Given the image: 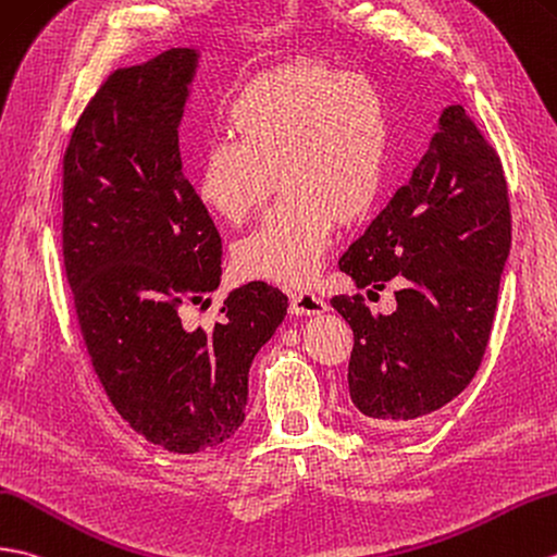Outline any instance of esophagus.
Listing matches in <instances>:
<instances>
[{
    "mask_svg": "<svg viewBox=\"0 0 557 557\" xmlns=\"http://www.w3.org/2000/svg\"><path fill=\"white\" fill-rule=\"evenodd\" d=\"M289 310L292 315H322L327 310V304L310 292H294Z\"/></svg>",
    "mask_w": 557,
    "mask_h": 557,
    "instance_id": "esophagus-1",
    "label": "esophagus"
}]
</instances>
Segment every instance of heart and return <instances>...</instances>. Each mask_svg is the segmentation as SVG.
I'll return each instance as SVG.
<instances>
[{"mask_svg":"<svg viewBox=\"0 0 557 557\" xmlns=\"http://www.w3.org/2000/svg\"><path fill=\"white\" fill-rule=\"evenodd\" d=\"M227 141H211L194 197L225 225H242L277 183L280 201L237 242L242 277L306 287L320 273L337 223L363 220L389 161V113L366 75L289 61L244 83L227 101Z\"/></svg>","mask_w":557,"mask_h":557,"instance_id":"1","label":"heart"}]
</instances>
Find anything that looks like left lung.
Segmentation results:
<instances>
[{"label":"left lung","mask_w":557,"mask_h":557,"mask_svg":"<svg viewBox=\"0 0 557 557\" xmlns=\"http://www.w3.org/2000/svg\"><path fill=\"white\" fill-rule=\"evenodd\" d=\"M510 253L503 165L460 103L438 115L430 149L386 209L339 258L358 289L394 280L396 310L334 296L354 330L348 394L380 426L444 408L480 370Z\"/></svg>","instance_id":"left-lung-1"}]
</instances>
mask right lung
I'll use <instances>...</instances> for the list:
<instances>
[{
  "label": "right lung",
  "mask_w": 557,
  "mask_h": 557,
  "mask_svg": "<svg viewBox=\"0 0 557 557\" xmlns=\"http://www.w3.org/2000/svg\"><path fill=\"white\" fill-rule=\"evenodd\" d=\"M201 51L175 47L115 71L63 157V263L97 377L121 418L171 454L235 434L249 368L287 315L265 282L232 289L213 330L185 304L220 287V235L183 175L177 127Z\"/></svg>",
  "instance_id": "1"
}]
</instances>
